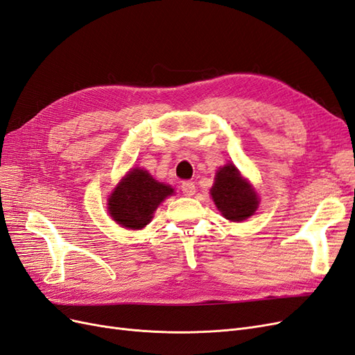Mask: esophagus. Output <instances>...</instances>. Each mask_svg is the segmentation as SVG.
Wrapping results in <instances>:
<instances>
[{"mask_svg": "<svg viewBox=\"0 0 355 355\" xmlns=\"http://www.w3.org/2000/svg\"><path fill=\"white\" fill-rule=\"evenodd\" d=\"M180 189H182V192H184V196H187V197H192L196 194V185H194V182H191V180L182 182Z\"/></svg>", "mask_w": 355, "mask_h": 355, "instance_id": "34e87169", "label": "esophagus"}]
</instances>
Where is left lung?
<instances>
[{
	"label": "left lung",
	"instance_id": "8db88e82",
	"mask_svg": "<svg viewBox=\"0 0 355 355\" xmlns=\"http://www.w3.org/2000/svg\"><path fill=\"white\" fill-rule=\"evenodd\" d=\"M210 196L222 216L231 222H241L253 216L259 206V197L254 188L232 163L216 171Z\"/></svg>",
	"mask_w": 355,
	"mask_h": 355
}]
</instances>
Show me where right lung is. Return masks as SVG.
Masks as SVG:
<instances>
[{"label":"right lung","instance_id":"right-lung-1","mask_svg":"<svg viewBox=\"0 0 355 355\" xmlns=\"http://www.w3.org/2000/svg\"><path fill=\"white\" fill-rule=\"evenodd\" d=\"M173 192V188L155 180L146 170L135 167L114 188L108 198V213L123 228L142 230Z\"/></svg>","mask_w":355,"mask_h":355}]
</instances>
